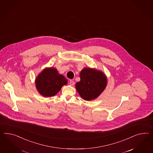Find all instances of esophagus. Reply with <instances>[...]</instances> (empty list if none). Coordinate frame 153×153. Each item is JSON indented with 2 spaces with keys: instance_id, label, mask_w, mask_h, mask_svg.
<instances>
[{
  "instance_id": "1",
  "label": "esophagus",
  "mask_w": 153,
  "mask_h": 153,
  "mask_svg": "<svg viewBox=\"0 0 153 153\" xmlns=\"http://www.w3.org/2000/svg\"><path fill=\"white\" fill-rule=\"evenodd\" d=\"M70 85L71 86H74V82L73 80H70Z\"/></svg>"
}]
</instances>
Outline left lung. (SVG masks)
<instances>
[{
	"label": "left lung",
	"mask_w": 153,
	"mask_h": 153,
	"mask_svg": "<svg viewBox=\"0 0 153 153\" xmlns=\"http://www.w3.org/2000/svg\"><path fill=\"white\" fill-rule=\"evenodd\" d=\"M79 76L81 80L76 83V88L83 99L90 101L96 99L106 86L107 79L101 71L85 68Z\"/></svg>",
	"instance_id": "obj_1"
}]
</instances>
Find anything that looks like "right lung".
Segmentation results:
<instances>
[{"mask_svg":"<svg viewBox=\"0 0 153 153\" xmlns=\"http://www.w3.org/2000/svg\"><path fill=\"white\" fill-rule=\"evenodd\" d=\"M67 80L54 68H46L36 79L38 91L44 97H52L58 93Z\"/></svg>","mask_w":153,"mask_h":153,"instance_id":"right-lung-1","label":"right lung"}]
</instances>
